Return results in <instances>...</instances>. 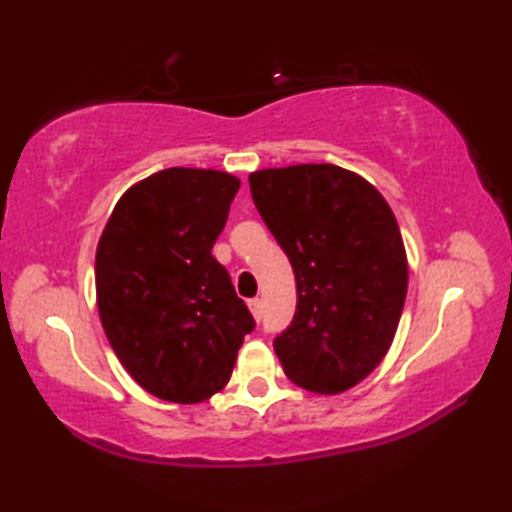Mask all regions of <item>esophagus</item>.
Listing matches in <instances>:
<instances>
[{
	"mask_svg": "<svg viewBox=\"0 0 512 512\" xmlns=\"http://www.w3.org/2000/svg\"><path fill=\"white\" fill-rule=\"evenodd\" d=\"M248 309H250V314H253L255 320H262V300H259V298L248 300Z\"/></svg>",
	"mask_w": 512,
	"mask_h": 512,
	"instance_id": "1",
	"label": "esophagus"
}]
</instances>
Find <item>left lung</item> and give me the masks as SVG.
<instances>
[{"mask_svg":"<svg viewBox=\"0 0 512 512\" xmlns=\"http://www.w3.org/2000/svg\"><path fill=\"white\" fill-rule=\"evenodd\" d=\"M248 183L296 273V316L273 343L277 359L305 391H348L379 366L400 325L409 262L395 214L336 164L262 169Z\"/></svg>","mask_w":512,"mask_h":512,"instance_id":"left-lung-1","label":"left lung"}]
</instances>
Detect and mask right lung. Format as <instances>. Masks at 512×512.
Masks as SVG:
<instances>
[{"label":"right lung","instance_id":"1","mask_svg":"<svg viewBox=\"0 0 512 512\" xmlns=\"http://www.w3.org/2000/svg\"><path fill=\"white\" fill-rule=\"evenodd\" d=\"M239 178L171 167L119 198L97 246V307L121 366L160 400L198 404L230 381L255 320L212 255Z\"/></svg>","mask_w":512,"mask_h":512}]
</instances>
